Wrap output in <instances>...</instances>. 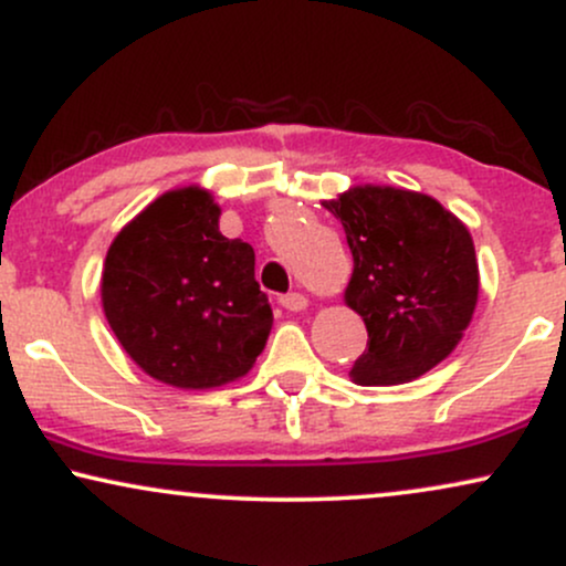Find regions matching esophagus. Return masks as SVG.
Listing matches in <instances>:
<instances>
[{
  "label": "esophagus",
  "instance_id": "obj_1",
  "mask_svg": "<svg viewBox=\"0 0 566 566\" xmlns=\"http://www.w3.org/2000/svg\"><path fill=\"white\" fill-rule=\"evenodd\" d=\"M279 305L287 311H303L305 305H308V301H305L303 292H287V295L279 297Z\"/></svg>",
  "mask_w": 566,
  "mask_h": 566
}]
</instances>
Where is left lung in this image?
I'll list each match as a JSON object with an SVG mask.
<instances>
[{
    "label": "left lung",
    "mask_w": 566,
    "mask_h": 566,
    "mask_svg": "<svg viewBox=\"0 0 566 566\" xmlns=\"http://www.w3.org/2000/svg\"><path fill=\"white\" fill-rule=\"evenodd\" d=\"M324 207L354 255L346 303L367 324V350L350 378L361 386L420 378L458 346L476 308L469 229L437 199L391 186H356Z\"/></svg>",
    "instance_id": "left-lung-1"
}]
</instances>
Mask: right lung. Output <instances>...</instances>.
<instances>
[{"instance_id":"add662e5","label":"right lung","mask_w":566,"mask_h":566,"mask_svg":"<svg viewBox=\"0 0 566 566\" xmlns=\"http://www.w3.org/2000/svg\"><path fill=\"white\" fill-rule=\"evenodd\" d=\"M205 188L161 193L116 233L101 297L116 340L143 373L175 388L242 378L274 314L255 282V250L218 231Z\"/></svg>"}]
</instances>
